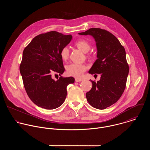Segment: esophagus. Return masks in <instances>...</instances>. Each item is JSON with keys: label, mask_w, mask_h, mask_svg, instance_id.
I'll use <instances>...</instances> for the list:
<instances>
[{"label": "esophagus", "mask_w": 150, "mask_h": 150, "mask_svg": "<svg viewBox=\"0 0 150 150\" xmlns=\"http://www.w3.org/2000/svg\"><path fill=\"white\" fill-rule=\"evenodd\" d=\"M83 81L82 79H75V81H76V82H80V81Z\"/></svg>", "instance_id": "1"}]
</instances>
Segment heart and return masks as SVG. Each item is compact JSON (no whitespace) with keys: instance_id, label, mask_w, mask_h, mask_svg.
Returning <instances> with one entry per match:
<instances>
[{"instance_id":"heart-1","label":"heart","mask_w":150,"mask_h":150,"mask_svg":"<svg viewBox=\"0 0 150 150\" xmlns=\"http://www.w3.org/2000/svg\"><path fill=\"white\" fill-rule=\"evenodd\" d=\"M75 45L83 52H87L91 48L89 42L85 39H80L76 42ZM61 58L64 61H66L69 57V50L66 47H64L60 52ZM87 70L86 65L78 64H71L66 66V72L69 76H71L77 78L83 76L84 73Z\"/></svg>"}]
</instances>
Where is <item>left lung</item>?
Listing matches in <instances>:
<instances>
[{
    "instance_id": "left-lung-1",
    "label": "left lung",
    "mask_w": 150,
    "mask_h": 150,
    "mask_svg": "<svg viewBox=\"0 0 150 150\" xmlns=\"http://www.w3.org/2000/svg\"><path fill=\"white\" fill-rule=\"evenodd\" d=\"M79 34L95 38L98 59L89 73L101 74L97 83L90 80L92 87L86 93V99L92 107L105 109L116 103L125 89L129 70L125 50L118 39L105 29L93 28Z\"/></svg>"
}]
</instances>
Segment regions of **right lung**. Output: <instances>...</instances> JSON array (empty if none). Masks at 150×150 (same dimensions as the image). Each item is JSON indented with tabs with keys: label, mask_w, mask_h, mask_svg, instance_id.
<instances>
[{
	"label": "right lung",
	"mask_w": 150,
	"mask_h": 150,
	"mask_svg": "<svg viewBox=\"0 0 150 150\" xmlns=\"http://www.w3.org/2000/svg\"><path fill=\"white\" fill-rule=\"evenodd\" d=\"M72 39L56 31L40 34L23 50L20 70L30 99L38 106L52 110L61 106L67 95V86L74 82L73 77L60 76L57 81L51 73L59 76L64 67L60 52Z\"/></svg>",
	"instance_id": "obj_1"
}]
</instances>
